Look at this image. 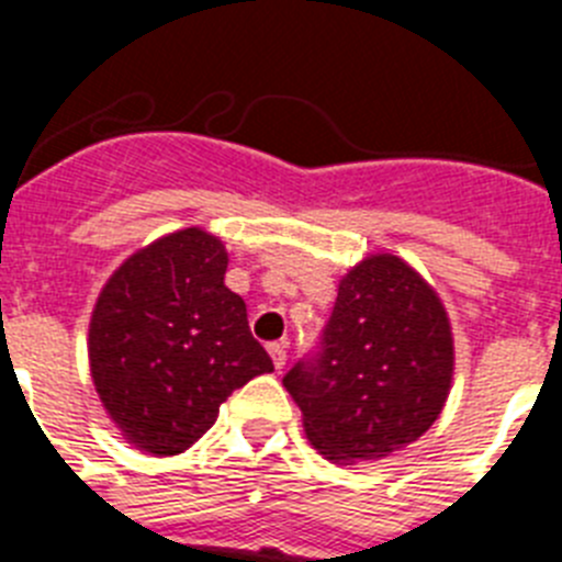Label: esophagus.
Returning a JSON list of instances; mask_svg holds the SVG:
<instances>
[{
    "instance_id": "1",
    "label": "esophagus",
    "mask_w": 562,
    "mask_h": 562,
    "mask_svg": "<svg viewBox=\"0 0 562 562\" xmlns=\"http://www.w3.org/2000/svg\"><path fill=\"white\" fill-rule=\"evenodd\" d=\"M267 351H270V357H272V366H276L278 371L284 369V366H286V342H270V346H267Z\"/></svg>"
}]
</instances>
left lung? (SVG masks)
I'll use <instances>...</instances> for the list:
<instances>
[{
	"mask_svg": "<svg viewBox=\"0 0 562 562\" xmlns=\"http://www.w3.org/2000/svg\"><path fill=\"white\" fill-rule=\"evenodd\" d=\"M453 360L450 317L434 286L400 256L374 252L340 278L321 351L286 371L284 389L326 459L376 461L439 419Z\"/></svg>",
	"mask_w": 562,
	"mask_h": 562,
	"instance_id": "obj_1",
	"label": "left lung"
}]
</instances>
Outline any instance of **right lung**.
<instances>
[{
  "label": "right lung",
  "instance_id": "1",
  "mask_svg": "<svg viewBox=\"0 0 562 562\" xmlns=\"http://www.w3.org/2000/svg\"><path fill=\"white\" fill-rule=\"evenodd\" d=\"M227 250L202 227L128 256L89 321V371L109 419L143 453L177 456L272 360L225 286Z\"/></svg>",
  "mask_w": 562,
  "mask_h": 562
}]
</instances>
